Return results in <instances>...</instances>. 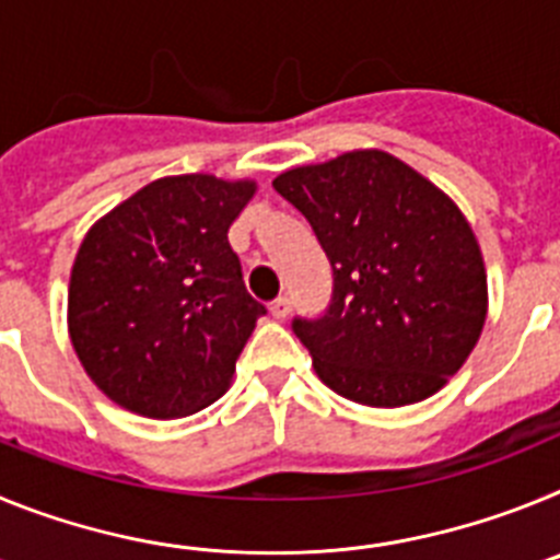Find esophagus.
I'll return each mask as SVG.
<instances>
[{
    "label": "esophagus",
    "mask_w": 560,
    "mask_h": 560,
    "mask_svg": "<svg viewBox=\"0 0 560 560\" xmlns=\"http://www.w3.org/2000/svg\"><path fill=\"white\" fill-rule=\"evenodd\" d=\"M269 311H271V316H275V319H285V316L291 314V300H289V296H277L275 303L269 305Z\"/></svg>",
    "instance_id": "34e87169"
}]
</instances>
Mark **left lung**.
<instances>
[{"instance_id": "1", "label": "left lung", "mask_w": 560, "mask_h": 560, "mask_svg": "<svg viewBox=\"0 0 560 560\" xmlns=\"http://www.w3.org/2000/svg\"><path fill=\"white\" fill-rule=\"evenodd\" d=\"M334 269L319 319L296 316L316 375L364 407H407L465 364L488 314L482 252L459 207L407 162L350 151L280 173Z\"/></svg>"}]
</instances>
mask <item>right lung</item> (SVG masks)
<instances>
[{"instance_id":"1","label":"right lung","mask_w":560,"mask_h":560,"mask_svg":"<svg viewBox=\"0 0 560 560\" xmlns=\"http://www.w3.org/2000/svg\"><path fill=\"white\" fill-rule=\"evenodd\" d=\"M255 190L210 173L165 176L86 232L69 277V339L114 404L167 420L226 393L266 314L226 237Z\"/></svg>"}]
</instances>
